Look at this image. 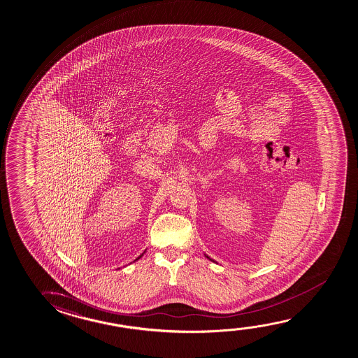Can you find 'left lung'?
I'll return each mask as SVG.
<instances>
[{
  "mask_svg": "<svg viewBox=\"0 0 358 358\" xmlns=\"http://www.w3.org/2000/svg\"><path fill=\"white\" fill-rule=\"evenodd\" d=\"M207 257H208V256H207ZM208 259H209V257H208ZM210 259V261H213V259Z\"/></svg>",
  "mask_w": 358,
  "mask_h": 358,
  "instance_id": "obj_1",
  "label": "left lung"
}]
</instances>
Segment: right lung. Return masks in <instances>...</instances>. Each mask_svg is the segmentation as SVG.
<instances>
[{"instance_id":"add662e5","label":"right lung","mask_w":358,"mask_h":358,"mask_svg":"<svg viewBox=\"0 0 358 358\" xmlns=\"http://www.w3.org/2000/svg\"><path fill=\"white\" fill-rule=\"evenodd\" d=\"M141 256H143V255H141ZM141 256H139V257H138V259H139L140 257H141Z\"/></svg>"}]
</instances>
